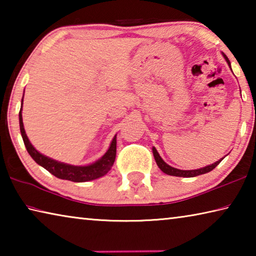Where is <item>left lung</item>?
Wrapping results in <instances>:
<instances>
[{"label": "left lung", "instance_id": "1", "mask_svg": "<svg viewBox=\"0 0 256 256\" xmlns=\"http://www.w3.org/2000/svg\"><path fill=\"white\" fill-rule=\"evenodd\" d=\"M224 58H226L227 63L229 64V66H230V62H229L228 58H227V56L224 55ZM152 152H154V157L156 162H157L158 167L160 168V170H162V172H164V174H167V175H170V176H178V177H194V176H198V175L206 174V172H211L212 170H214V168H216V166H218V164H220V162H222V160L224 159V158H222V159L219 160V162H216L214 164H209V166H206V167H203V168H200V170H177V168L172 167V166H170V164H168L164 162V160H162V158L159 156L158 151H157V149L154 148V146L152 148Z\"/></svg>", "mask_w": 256, "mask_h": 256}]
</instances>
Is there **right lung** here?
Instances as JSON below:
<instances>
[{"mask_svg": "<svg viewBox=\"0 0 256 256\" xmlns=\"http://www.w3.org/2000/svg\"><path fill=\"white\" fill-rule=\"evenodd\" d=\"M24 102V97L22 100ZM22 105H21L20 112H19V123H20V132L22 136L26 149H27L28 154L32 156V158L42 167H44L46 170H48L52 175H54L60 180H66L71 182H76V183H81V182H88L99 178L104 175H106L115 162L116 157V136L112 138V144L108 148L107 152L102 156L100 159L97 162H92L88 166H73V164L60 162L58 160H54L50 157L42 154L40 152L34 148V146L30 144L29 138L26 134L24 122H22Z\"/></svg>", "mask_w": 256, "mask_h": 256, "instance_id": "add662e5", "label": "right lung"}]
</instances>
